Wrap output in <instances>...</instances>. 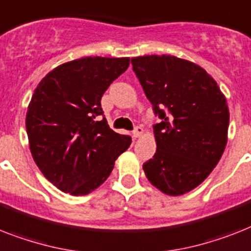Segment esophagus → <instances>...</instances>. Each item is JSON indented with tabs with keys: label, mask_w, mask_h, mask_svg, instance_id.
Wrapping results in <instances>:
<instances>
[{
	"label": "esophagus",
	"mask_w": 251,
	"mask_h": 251,
	"mask_svg": "<svg viewBox=\"0 0 251 251\" xmlns=\"http://www.w3.org/2000/svg\"><path fill=\"white\" fill-rule=\"evenodd\" d=\"M142 134H143V127H140V126H136L135 129L132 130V136H134L135 139L136 138H139Z\"/></svg>",
	"instance_id": "34e87169"
}]
</instances>
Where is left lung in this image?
<instances>
[{
  "label": "left lung",
  "instance_id": "left-lung-1",
  "mask_svg": "<svg viewBox=\"0 0 251 251\" xmlns=\"http://www.w3.org/2000/svg\"><path fill=\"white\" fill-rule=\"evenodd\" d=\"M132 71L160 122L146 176L166 195L192 191L209 176L227 144L229 111L205 69L172 55L131 59Z\"/></svg>",
  "mask_w": 251,
  "mask_h": 251
}]
</instances>
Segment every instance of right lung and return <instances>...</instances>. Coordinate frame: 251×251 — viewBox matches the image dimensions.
<instances>
[{"instance_id":"obj_1","label":"right lung","mask_w":251,"mask_h":251,"mask_svg":"<svg viewBox=\"0 0 251 251\" xmlns=\"http://www.w3.org/2000/svg\"><path fill=\"white\" fill-rule=\"evenodd\" d=\"M129 58L87 56L48 73L34 90L25 119L34 162L55 187L87 195L109 176L131 144L109 127L101 97L129 67Z\"/></svg>"}]
</instances>
